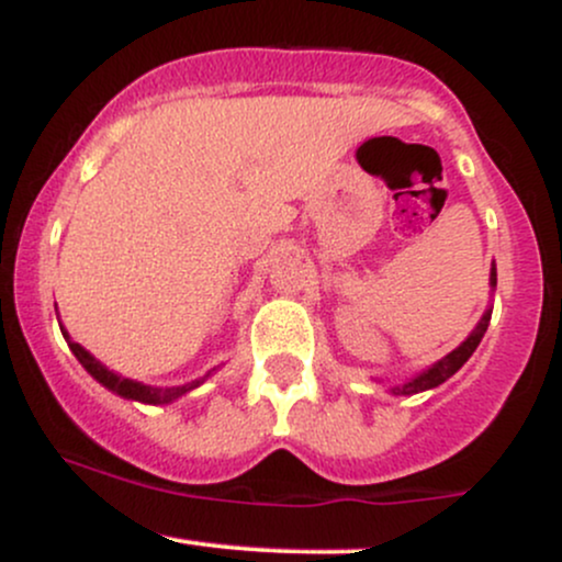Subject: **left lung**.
I'll use <instances>...</instances> for the list:
<instances>
[{"mask_svg":"<svg viewBox=\"0 0 562 562\" xmlns=\"http://www.w3.org/2000/svg\"><path fill=\"white\" fill-rule=\"evenodd\" d=\"M488 285H492V290L496 288V267H494V263H492V274H488ZM488 319H492V308H486V312H483V317H481L479 325L473 327V333H470L468 338L454 348V351L447 353L443 359H438V362L430 364L428 370L417 372L415 378H409V380H404V383L393 385V389H391L393 396H412V393H423V391L436 389V385L447 383V380L454 375V372L460 370V367L465 364L470 357H473V351L481 344L483 333L488 330Z\"/></svg>","mask_w":562,"mask_h":562,"instance_id":"8db88e82","label":"left lung"}]
</instances>
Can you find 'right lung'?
<instances>
[{"label": "right lung", "instance_id": "add662e5", "mask_svg": "<svg viewBox=\"0 0 562 562\" xmlns=\"http://www.w3.org/2000/svg\"><path fill=\"white\" fill-rule=\"evenodd\" d=\"M60 330H63V338L68 340V348L76 353V359H79L83 370H87L89 375H92V378L97 380V383L105 385V389L113 391L115 396L128 398V402H139V404H171V402H177V398H182L184 393L195 391L198 385H203L205 380H209V378L214 375V372L218 370V367H214V370L205 372L203 378L192 380V383H184V385H171V389H160V385H145V383H139V380L124 378V375H119V372L108 370V367L102 364L100 359H94L92 353H89L87 348H83L81 344H76V340H70V335L66 333V327H60Z\"/></svg>", "mask_w": 562, "mask_h": 562}]
</instances>
